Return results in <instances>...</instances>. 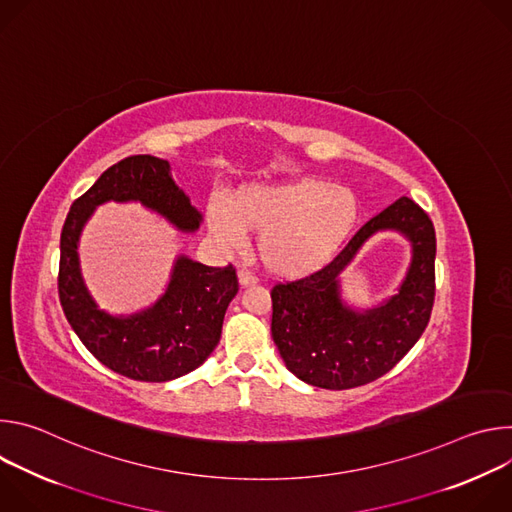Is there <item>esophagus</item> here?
I'll list each match as a JSON object with an SVG mask.
<instances>
[{"instance_id": "34e87169", "label": "esophagus", "mask_w": 512, "mask_h": 512, "mask_svg": "<svg viewBox=\"0 0 512 512\" xmlns=\"http://www.w3.org/2000/svg\"><path fill=\"white\" fill-rule=\"evenodd\" d=\"M257 283V277L255 275H251L249 271H239V285L241 287H251V285H255Z\"/></svg>"}]
</instances>
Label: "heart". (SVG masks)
I'll use <instances>...</instances> for the list:
<instances>
[{
	"label": "heart",
	"mask_w": 512,
	"mask_h": 512,
	"mask_svg": "<svg viewBox=\"0 0 512 512\" xmlns=\"http://www.w3.org/2000/svg\"><path fill=\"white\" fill-rule=\"evenodd\" d=\"M358 200L320 178L285 184H249L210 202L206 225L225 249H239L255 233L257 255L267 271L300 279L326 267L358 223Z\"/></svg>",
	"instance_id": "obj_1"
}]
</instances>
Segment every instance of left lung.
I'll list each match as a JSON object with an SVG mask.
<instances>
[{"mask_svg": "<svg viewBox=\"0 0 512 512\" xmlns=\"http://www.w3.org/2000/svg\"><path fill=\"white\" fill-rule=\"evenodd\" d=\"M379 230L412 243L398 294L381 307L354 311L339 298V273ZM435 296V231L427 212L401 196L373 216L320 271L271 289V336L285 367L308 385L342 391L377 381L421 338Z\"/></svg>", "mask_w": 512, "mask_h": 512, "instance_id": "1", "label": "left lung"}]
</instances>
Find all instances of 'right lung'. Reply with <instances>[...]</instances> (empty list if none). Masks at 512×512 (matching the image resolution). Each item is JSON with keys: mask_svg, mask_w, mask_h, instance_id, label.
Wrapping results in <instances>:
<instances>
[{"mask_svg": "<svg viewBox=\"0 0 512 512\" xmlns=\"http://www.w3.org/2000/svg\"><path fill=\"white\" fill-rule=\"evenodd\" d=\"M141 202L182 233L198 231L202 214L172 180L170 164L154 156H129L70 206L60 235L58 296L64 316L89 352L107 369L145 383H166L198 369L221 340L225 312L237 296L233 265L208 267L180 255L166 294L129 316L99 310L85 285L79 239L103 202Z\"/></svg>", "mask_w": 512, "mask_h": 512, "instance_id": "add662e5", "label": "right lung"}]
</instances>
